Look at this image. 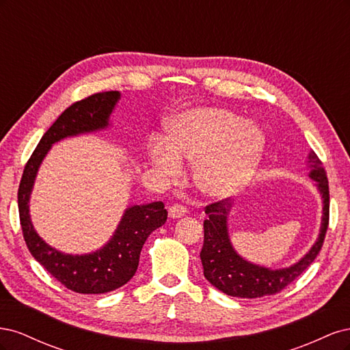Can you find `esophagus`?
<instances>
[{
    "label": "esophagus",
    "instance_id": "1",
    "mask_svg": "<svg viewBox=\"0 0 350 350\" xmlns=\"http://www.w3.org/2000/svg\"><path fill=\"white\" fill-rule=\"evenodd\" d=\"M169 217H172V219H178V217H183V216H185V213H187V208L184 207V206H181V204H172L171 207H169Z\"/></svg>",
    "mask_w": 350,
    "mask_h": 350
}]
</instances>
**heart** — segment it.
<instances>
[{
  "label": "heart",
  "mask_w": 350,
  "mask_h": 350,
  "mask_svg": "<svg viewBox=\"0 0 350 350\" xmlns=\"http://www.w3.org/2000/svg\"><path fill=\"white\" fill-rule=\"evenodd\" d=\"M167 142L149 143V159L167 178L181 176L184 161L197 162L196 184L210 198H230L251 181L266 147L258 126L237 112L193 108L178 113L167 125Z\"/></svg>",
  "instance_id": "1"
}]
</instances>
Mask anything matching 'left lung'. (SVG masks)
Returning a JSON list of instances; mask_svg holds the SVG:
<instances>
[{
  "label": "left lung",
  "instance_id": "8db88e82",
  "mask_svg": "<svg viewBox=\"0 0 350 350\" xmlns=\"http://www.w3.org/2000/svg\"><path fill=\"white\" fill-rule=\"evenodd\" d=\"M306 163L311 169L308 176L317 183V189L323 198L321 226L319 238L311 250L289 267L269 269L242 258L229 238L228 219L232 207L230 203H228V200H221L206 207L204 243L200 258L203 264L204 278L216 289L229 296L248 299L279 293L308 269L319 256L328 228V210H330L328 196L330 194H328V181L323 163L314 152H310Z\"/></svg>",
  "mask_w": 350,
  "mask_h": 350
}]
</instances>
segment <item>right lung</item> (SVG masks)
Instances as JSON below:
<instances>
[{
	"label": "right lung",
	"mask_w": 350,
	"mask_h": 350,
	"mask_svg": "<svg viewBox=\"0 0 350 350\" xmlns=\"http://www.w3.org/2000/svg\"><path fill=\"white\" fill-rule=\"evenodd\" d=\"M121 98L120 92H102L72 103L42 137L25 166L18 187V215L26 245L35 260L67 289L77 293H107L129 282L137 271L140 252L152 232L161 228L167 211L162 201L125 208L113 235L105 245L89 254H66L48 245L31 224L29 201L39 166L52 144L67 137L108 129L109 116Z\"/></svg>",
	"instance_id": "obj_1"
}]
</instances>
